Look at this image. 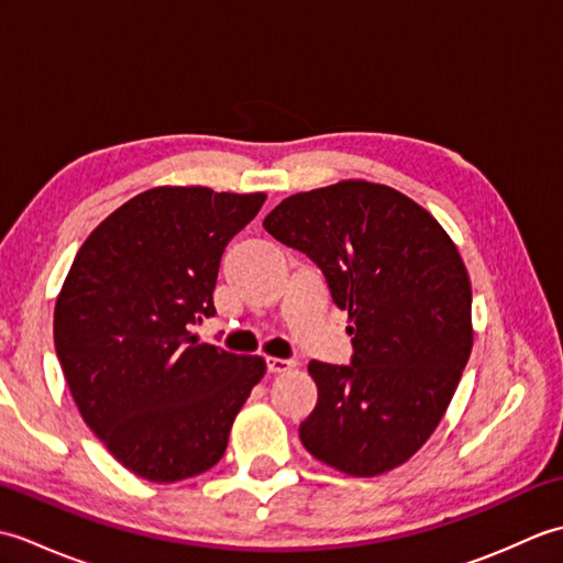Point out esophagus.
Segmentation results:
<instances>
[{
	"mask_svg": "<svg viewBox=\"0 0 563 563\" xmlns=\"http://www.w3.org/2000/svg\"><path fill=\"white\" fill-rule=\"evenodd\" d=\"M297 363L295 361H285V357H268L266 361V369L271 375H278V373H288Z\"/></svg>",
	"mask_w": 563,
	"mask_h": 563,
	"instance_id": "esophagus-1",
	"label": "esophagus"
}]
</instances>
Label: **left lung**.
<instances>
[{
  "label": "left lung",
  "instance_id": "obj_1",
  "mask_svg": "<svg viewBox=\"0 0 563 563\" xmlns=\"http://www.w3.org/2000/svg\"><path fill=\"white\" fill-rule=\"evenodd\" d=\"M266 232L324 273L351 319V365L312 361L302 445L333 470L404 464L440 423L472 353V283L433 214L399 190L341 181L285 198Z\"/></svg>",
  "mask_w": 563,
  "mask_h": 563
}]
</instances>
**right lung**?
I'll list each match as a JSON object with an SVG mask.
<instances>
[{
    "instance_id": "add662e5",
    "label": "right lung",
    "mask_w": 563,
    "mask_h": 563,
    "mask_svg": "<svg viewBox=\"0 0 563 563\" xmlns=\"http://www.w3.org/2000/svg\"><path fill=\"white\" fill-rule=\"evenodd\" d=\"M263 194L162 186L109 214L77 251L55 305V351L77 409L125 470L154 484L222 460L234 416L266 373L190 333L214 317L230 239Z\"/></svg>"
}]
</instances>
